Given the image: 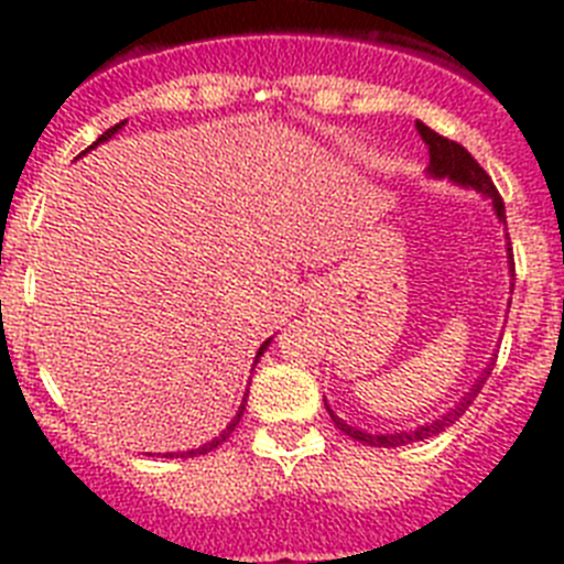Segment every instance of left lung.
<instances>
[{"label":"left lung","instance_id":"1","mask_svg":"<svg viewBox=\"0 0 564 564\" xmlns=\"http://www.w3.org/2000/svg\"><path fill=\"white\" fill-rule=\"evenodd\" d=\"M415 127H417V134L423 138V143L430 147V166H426V174H430V177H435V181H452L455 186L475 188V192H480L482 197L491 203V208H495L497 220L506 226V206H502V197L497 194L491 177L482 172L480 163H477L475 158H471V154L460 147V143L449 141V138H443V134H437L435 129H430L426 123L417 121ZM506 251H508V268H511V273H514V253H511V242L506 246ZM511 291H514V288H511ZM508 305H511V302H508ZM491 367H495V358L486 364V370L475 378V383H471V387L463 392L460 401H455V406H449V410L443 412V415H437L435 421L421 423V426H415V430H406V432H376V435H372V432H364V430H358V426L344 423L341 417H338L336 412L327 406V401H325V406H327V412H330L333 423H336L344 435H350L352 441L367 443V446H406V443L426 441V437L437 435V432H443L446 426H452V423H455L457 417H460L463 412L471 406V401H475L477 392L482 390L486 378L491 376Z\"/></svg>","mask_w":564,"mask_h":564}]
</instances>
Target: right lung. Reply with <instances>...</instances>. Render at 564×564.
<instances>
[{"instance_id":"1","label":"right lung","mask_w":564,"mask_h":564,"mask_svg":"<svg viewBox=\"0 0 564 564\" xmlns=\"http://www.w3.org/2000/svg\"><path fill=\"white\" fill-rule=\"evenodd\" d=\"M123 127H127V121L115 123V127H112V129H107V132H104L101 138H98V141L93 143V147H89V149H96L98 143L109 141V138H112V134H118V132H121ZM89 149H87V152H89ZM87 152H82V154H87ZM268 344H271V338H268V341H262V347H259V350H257V358H253V364H257V361H259V356H262V352L268 350ZM246 395H248V392H246ZM246 403H248V401H246V398H242V403H239V410H237V415H234V421L228 423L226 430H223L220 435L214 437V441L203 443V446H197V449H188V452H166V455H163V457H197V455H208V452H212V449H217V446H220V443L226 441L228 435H231V432H234V426H237V423H239V417H242V412H246Z\"/></svg>"}]
</instances>
